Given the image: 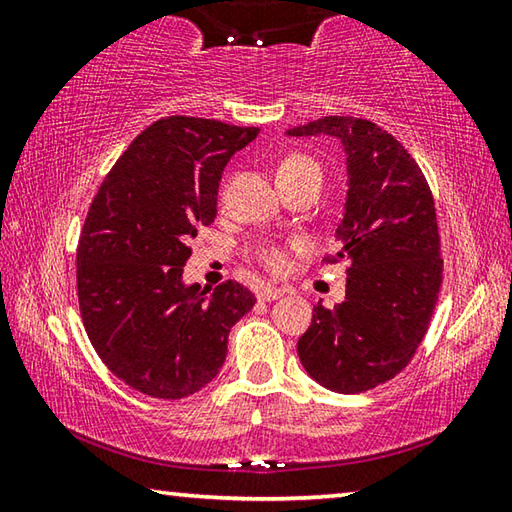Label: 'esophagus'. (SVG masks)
Returning a JSON list of instances; mask_svg holds the SVG:
<instances>
[{
	"label": "esophagus",
	"instance_id": "obj_1",
	"mask_svg": "<svg viewBox=\"0 0 512 512\" xmlns=\"http://www.w3.org/2000/svg\"><path fill=\"white\" fill-rule=\"evenodd\" d=\"M284 293H287V289H282V287H264V289H259L257 298L262 302H271V300L282 298Z\"/></svg>",
	"mask_w": 512,
	"mask_h": 512
}]
</instances>
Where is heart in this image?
<instances>
[{"mask_svg": "<svg viewBox=\"0 0 512 512\" xmlns=\"http://www.w3.org/2000/svg\"><path fill=\"white\" fill-rule=\"evenodd\" d=\"M305 173H320L318 162H314L309 155L302 153H291L284 158L280 164H277V178H298L305 176ZM255 255L259 259V264L266 266L268 271H282L284 264H287V257H284V250L277 248L273 244H264L255 250Z\"/></svg>", "mask_w": 512, "mask_h": 512, "instance_id": "b5f03b06", "label": "heart"}]
</instances>
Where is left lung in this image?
Returning <instances> with one entry per match:
<instances>
[{
  "label": "left lung",
  "instance_id": "left-lung-1",
  "mask_svg": "<svg viewBox=\"0 0 512 512\" xmlns=\"http://www.w3.org/2000/svg\"><path fill=\"white\" fill-rule=\"evenodd\" d=\"M287 135L336 137L348 167L339 250L323 259L348 262L345 300L318 302L298 357L329 391H370L406 368L436 307L443 259L431 189L411 153L368 119L323 117Z\"/></svg>",
  "mask_w": 512,
  "mask_h": 512
}]
</instances>
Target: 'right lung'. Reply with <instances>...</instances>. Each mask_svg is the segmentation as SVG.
Wrapping results in <instances>:
<instances>
[{
  "instance_id": "add662e5",
  "label": "right lung",
  "mask_w": 512,
  "mask_h": 512,
  "mask_svg": "<svg viewBox=\"0 0 512 512\" xmlns=\"http://www.w3.org/2000/svg\"><path fill=\"white\" fill-rule=\"evenodd\" d=\"M259 128L164 117L135 137L83 223L76 287L85 332L112 375L180 400L219 375L228 334L255 305L239 282H183L196 228L216 216L221 173Z\"/></svg>"
}]
</instances>
